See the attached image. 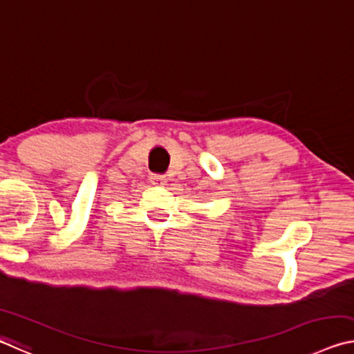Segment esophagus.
Here are the masks:
<instances>
[{"mask_svg":"<svg viewBox=\"0 0 354 354\" xmlns=\"http://www.w3.org/2000/svg\"><path fill=\"white\" fill-rule=\"evenodd\" d=\"M149 179H151V183L156 185H162L165 183V178L162 175H153Z\"/></svg>","mask_w":354,"mask_h":354,"instance_id":"esophagus-1","label":"esophagus"}]
</instances>
